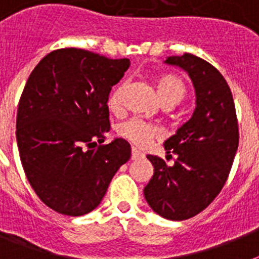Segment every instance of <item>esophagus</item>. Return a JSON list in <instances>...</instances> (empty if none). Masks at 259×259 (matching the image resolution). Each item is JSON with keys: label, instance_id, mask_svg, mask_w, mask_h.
I'll return each instance as SVG.
<instances>
[{"label": "esophagus", "instance_id": "obj_1", "mask_svg": "<svg viewBox=\"0 0 259 259\" xmlns=\"http://www.w3.org/2000/svg\"><path fill=\"white\" fill-rule=\"evenodd\" d=\"M141 157H144L141 152H138L137 149L132 150V160H140Z\"/></svg>", "mask_w": 259, "mask_h": 259}]
</instances>
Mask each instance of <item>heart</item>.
<instances>
[{
	"label": "heart",
	"instance_id": "b5f03b06",
	"mask_svg": "<svg viewBox=\"0 0 259 259\" xmlns=\"http://www.w3.org/2000/svg\"><path fill=\"white\" fill-rule=\"evenodd\" d=\"M157 93L161 98V101L166 106H175L180 103L187 95V87L183 79L179 78L177 75L165 74L158 76L156 80ZM125 93V84L122 83L113 90V93L109 97V107L111 111H119L122 107V99ZM118 134L126 141L133 144L137 148H144L154 138L160 136V129L153 123L142 121L138 118H132L129 121L123 122L118 126Z\"/></svg>",
	"mask_w": 259,
	"mask_h": 259
}]
</instances>
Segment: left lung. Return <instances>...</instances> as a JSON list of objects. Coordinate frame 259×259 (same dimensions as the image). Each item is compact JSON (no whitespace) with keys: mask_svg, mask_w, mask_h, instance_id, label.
Instances as JSON below:
<instances>
[{"mask_svg":"<svg viewBox=\"0 0 259 259\" xmlns=\"http://www.w3.org/2000/svg\"><path fill=\"white\" fill-rule=\"evenodd\" d=\"M168 64L188 72L196 91L192 118L164 144L166 160L146 156L154 173L144 188L148 204L169 221H185L207 208L233 166L239 130L233 94L219 71L192 54L170 56Z\"/></svg>","mask_w":259,"mask_h":259,"instance_id":"1","label":"left lung"}]
</instances>
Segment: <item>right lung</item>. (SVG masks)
Returning <instances> with one entry per match:
<instances>
[{
	"label": "right lung",
	"mask_w": 259,
	"mask_h": 259,
	"mask_svg": "<svg viewBox=\"0 0 259 259\" xmlns=\"http://www.w3.org/2000/svg\"><path fill=\"white\" fill-rule=\"evenodd\" d=\"M129 66V59L62 48L28 78L17 109L18 152L30 187L56 212L82 217L97 208L130 158L125 140L102 144L110 130V91Z\"/></svg>",
	"instance_id": "right-lung-1"
}]
</instances>
